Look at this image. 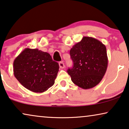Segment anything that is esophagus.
<instances>
[{"instance_id": "1", "label": "esophagus", "mask_w": 129, "mask_h": 129, "mask_svg": "<svg viewBox=\"0 0 129 129\" xmlns=\"http://www.w3.org/2000/svg\"><path fill=\"white\" fill-rule=\"evenodd\" d=\"M59 66L61 68H65L64 63H63V62H60L59 63Z\"/></svg>"}]
</instances>
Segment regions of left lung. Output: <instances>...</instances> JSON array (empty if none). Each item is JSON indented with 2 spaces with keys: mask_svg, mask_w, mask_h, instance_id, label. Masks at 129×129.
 I'll use <instances>...</instances> for the list:
<instances>
[{
  "mask_svg": "<svg viewBox=\"0 0 129 129\" xmlns=\"http://www.w3.org/2000/svg\"><path fill=\"white\" fill-rule=\"evenodd\" d=\"M74 66L67 73L75 85L83 89L93 88L105 75L108 66L106 47L92 37H84L70 50Z\"/></svg>",
  "mask_w": 129,
  "mask_h": 129,
  "instance_id": "8db88e82",
  "label": "left lung"
}]
</instances>
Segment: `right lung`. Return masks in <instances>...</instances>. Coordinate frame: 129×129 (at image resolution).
<instances>
[{"label": "right lung", "instance_id": "add662e5", "mask_svg": "<svg viewBox=\"0 0 129 129\" xmlns=\"http://www.w3.org/2000/svg\"><path fill=\"white\" fill-rule=\"evenodd\" d=\"M13 68L15 78L24 87L43 92L54 84L59 64L48 53L26 48L15 58Z\"/></svg>", "mask_w": 129, "mask_h": 129}]
</instances>
